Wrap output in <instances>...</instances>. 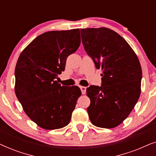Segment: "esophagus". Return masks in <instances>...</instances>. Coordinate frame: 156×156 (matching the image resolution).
Wrapping results in <instances>:
<instances>
[{
    "label": "esophagus",
    "instance_id": "esophagus-1",
    "mask_svg": "<svg viewBox=\"0 0 156 156\" xmlns=\"http://www.w3.org/2000/svg\"><path fill=\"white\" fill-rule=\"evenodd\" d=\"M80 89H81V91H82V94H86V89H87V88L85 87H82V86H81L80 87Z\"/></svg>",
    "mask_w": 156,
    "mask_h": 156
}]
</instances>
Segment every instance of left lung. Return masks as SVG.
<instances>
[{
    "label": "left lung",
    "instance_id": "8db88e82",
    "mask_svg": "<svg viewBox=\"0 0 156 156\" xmlns=\"http://www.w3.org/2000/svg\"><path fill=\"white\" fill-rule=\"evenodd\" d=\"M82 44L97 69L101 68V87L87 89L89 119L96 126L111 129L127 118L140 94L142 70L128 42L106 27L81 29Z\"/></svg>",
    "mask_w": 156,
    "mask_h": 156
}]
</instances>
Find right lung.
I'll list each match as a JSON object with an SVG mask.
<instances>
[{
	"mask_svg": "<svg viewBox=\"0 0 156 156\" xmlns=\"http://www.w3.org/2000/svg\"><path fill=\"white\" fill-rule=\"evenodd\" d=\"M80 42V29L46 32L19 57L15 70L16 97L29 118L42 129H58L69 124L82 92L76 86L62 87L55 79Z\"/></svg>",
	"mask_w": 156,
	"mask_h": 156,
	"instance_id": "1",
	"label": "right lung"
}]
</instances>
